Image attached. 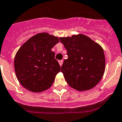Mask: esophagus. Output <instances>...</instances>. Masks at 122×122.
<instances>
[{
    "mask_svg": "<svg viewBox=\"0 0 122 122\" xmlns=\"http://www.w3.org/2000/svg\"><path fill=\"white\" fill-rule=\"evenodd\" d=\"M58 62H59V64H60V66H61L62 65V63H63V61H62V60H60V61H59Z\"/></svg>",
    "mask_w": 122,
    "mask_h": 122,
    "instance_id": "1",
    "label": "esophagus"
}]
</instances>
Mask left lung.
<instances>
[{
	"mask_svg": "<svg viewBox=\"0 0 122 122\" xmlns=\"http://www.w3.org/2000/svg\"><path fill=\"white\" fill-rule=\"evenodd\" d=\"M67 50L61 71L71 87L86 91L95 87L105 71V56L102 46L85 35L60 37Z\"/></svg>",
	"mask_w": 122,
	"mask_h": 122,
	"instance_id": "1",
	"label": "left lung"
}]
</instances>
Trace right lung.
Returning <instances> with one entry per match:
<instances>
[{
	"mask_svg": "<svg viewBox=\"0 0 122 122\" xmlns=\"http://www.w3.org/2000/svg\"><path fill=\"white\" fill-rule=\"evenodd\" d=\"M60 42L58 37L46 32L36 34L19 48L14 67L19 82L34 93L49 88L60 72V66L51 48Z\"/></svg>",
	"mask_w": 122,
	"mask_h": 122,
	"instance_id": "1",
	"label": "right lung"
}]
</instances>
